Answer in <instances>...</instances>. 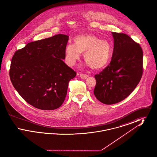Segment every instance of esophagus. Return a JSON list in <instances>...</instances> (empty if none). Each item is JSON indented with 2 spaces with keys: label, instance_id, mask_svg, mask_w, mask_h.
I'll return each mask as SVG.
<instances>
[{
  "label": "esophagus",
  "instance_id": "1",
  "mask_svg": "<svg viewBox=\"0 0 157 157\" xmlns=\"http://www.w3.org/2000/svg\"><path fill=\"white\" fill-rule=\"evenodd\" d=\"M88 75H86V74H80V77L83 79H85L88 78Z\"/></svg>",
  "mask_w": 157,
  "mask_h": 157
}]
</instances>
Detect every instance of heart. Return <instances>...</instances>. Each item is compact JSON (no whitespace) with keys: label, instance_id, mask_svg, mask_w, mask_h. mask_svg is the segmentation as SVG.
I'll list each match as a JSON object with an SVG mask.
<instances>
[{"label":"heart","instance_id":"obj_1","mask_svg":"<svg viewBox=\"0 0 157 157\" xmlns=\"http://www.w3.org/2000/svg\"><path fill=\"white\" fill-rule=\"evenodd\" d=\"M75 44H69L65 48V59L72 67L84 53L85 62L93 69H101L108 63L112 47L106 40L92 35H82L75 37Z\"/></svg>","mask_w":157,"mask_h":157}]
</instances>
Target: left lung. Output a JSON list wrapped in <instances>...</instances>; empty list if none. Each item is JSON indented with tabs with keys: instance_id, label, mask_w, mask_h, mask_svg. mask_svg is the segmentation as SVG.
<instances>
[{
	"instance_id": "1",
	"label": "left lung",
	"mask_w": 157,
	"mask_h": 157,
	"mask_svg": "<svg viewBox=\"0 0 157 157\" xmlns=\"http://www.w3.org/2000/svg\"><path fill=\"white\" fill-rule=\"evenodd\" d=\"M114 47L110 63L95 75L94 90L98 101L106 105L120 102L128 97L143 73V52L139 44L123 33L112 32Z\"/></svg>"
}]
</instances>
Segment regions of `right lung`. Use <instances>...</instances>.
I'll return each mask as SVG.
<instances>
[{
	"instance_id": "1",
	"label": "right lung",
	"mask_w": 157,
	"mask_h": 157,
	"mask_svg": "<svg viewBox=\"0 0 157 157\" xmlns=\"http://www.w3.org/2000/svg\"><path fill=\"white\" fill-rule=\"evenodd\" d=\"M68 38L59 34L32 42L12 57L9 69L12 83L26 102L37 109L60 107L67 96L69 81L76 75L62 60Z\"/></svg>"
}]
</instances>
